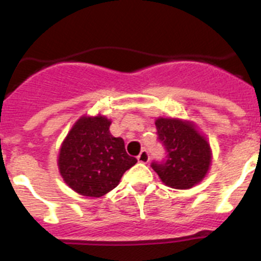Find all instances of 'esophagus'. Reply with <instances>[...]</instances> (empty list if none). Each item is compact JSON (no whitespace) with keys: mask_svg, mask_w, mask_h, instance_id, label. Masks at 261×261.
<instances>
[{"mask_svg":"<svg viewBox=\"0 0 261 261\" xmlns=\"http://www.w3.org/2000/svg\"><path fill=\"white\" fill-rule=\"evenodd\" d=\"M149 152L146 151V150H141V152L140 154H139V156H138V160L140 163H143V164H146L147 162H149Z\"/></svg>","mask_w":261,"mask_h":261,"instance_id":"1","label":"esophagus"}]
</instances>
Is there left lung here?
Segmentation results:
<instances>
[{
    "mask_svg": "<svg viewBox=\"0 0 261 261\" xmlns=\"http://www.w3.org/2000/svg\"><path fill=\"white\" fill-rule=\"evenodd\" d=\"M159 140L167 150V160L151 168L165 186L189 189L206 178L212 163V149L194 122L174 117L155 120Z\"/></svg>",
    "mask_w": 261,
    "mask_h": 261,
    "instance_id": "1",
    "label": "left lung"
}]
</instances>
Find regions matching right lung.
I'll return each instance as SVG.
<instances>
[{
    "label": "right lung",
    "mask_w": 261,
    "mask_h": 261,
    "mask_svg": "<svg viewBox=\"0 0 261 261\" xmlns=\"http://www.w3.org/2000/svg\"><path fill=\"white\" fill-rule=\"evenodd\" d=\"M110 126L111 120L106 116L83 115L60 146V175L81 196H105L118 186L123 173L138 163L126 152L122 139L111 135Z\"/></svg>",
    "instance_id": "add662e5"
}]
</instances>
